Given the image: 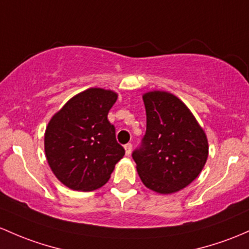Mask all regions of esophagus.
Segmentation results:
<instances>
[{
  "instance_id": "1",
  "label": "esophagus",
  "mask_w": 249,
  "mask_h": 249,
  "mask_svg": "<svg viewBox=\"0 0 249 249\" xmlns=\"http://www.w3.org/2000/svg\"><path fill=\"white\" fill-rule=\"evenodd\" d=\"M132 148H133V145H132V143H127V145H124L125 154H127V156H129V154L132 153Z\"/></svg>"
}]
</instances>
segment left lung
Listing matches in <instances>:
<instances>
[{
  "mask_svg": "<svg viewBox=\"0 0 249 249\" xmlns=\"http://www.w3.org/2000/svg\"><path fill=\"white\" fill-rule=\"evenodd\" d=\"M146 134L133 152L140 179L158 194H173L198 177L208 159L207 135L178 97L166 91L142 96Z\"/></svg>",
  "mask_w": 249,
  "mask_h": 249,
  "instance_id": "left-lung-1",
  "label": "left lung"
}]
</instances>
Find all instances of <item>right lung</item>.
<instances>
[{
    "instance_id": "obj_1",
    "label": "right lung",
    "mask_w": 249,
    "mask_h": 249,
    "mask_svg": "<svg viewBox=\"0 0 249 249\" xmlns=\"http://www.w3.org/2000/svg\"><path fill=\"white\" fill-rule=\"evenodd\" d=\"M117 100L111 90L91 88L72 97L49 122L45 153L51 170L64 185L92 191L110 178L124 156L108 113Z\"/></svg>"
}]
</instances>
